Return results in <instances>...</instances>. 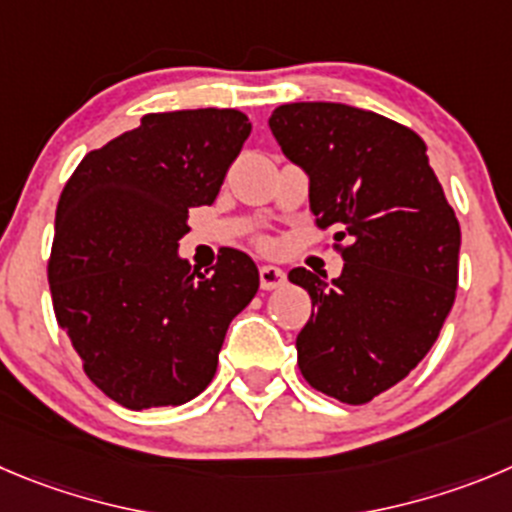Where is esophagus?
Instances as JSON below:
<instances>
[{"mask_svg":"<svg viewBox=\"0 0 512 512\" xmlns=\"http://www.w3.org/2000/svg\"><path fill=\"white\" fill-rule=\"evenodd\" d=\"M285 283V272L280 267L265 265L260 267V285L262 290H275Z\"/></svg>","mask_w":512,"mask_h":512,"instance_id":"34e87169","label":"esophagus"}]
</instances>
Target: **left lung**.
<instances>
[{
    "mask_svg": "<svg viewBox=\"0 0 512 512\" xmlns=\"http://www.w3.org/2000/svg\"><path fill=\"white\" fill-rule=\"evenodd\" d=\"M270 131L310 179L318 229H336V280L295 267L313 313L298 366L315 391L366 404L429 353L455 305L460 222L429 166L427 143L379 113L343 103H288Z\"/></svg>",
    "mask_w": 512,
    "mask_h": 512,
    "instance_id": "obj_1",
    "label": "left lung"
}]
</instances>
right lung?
<instances>
[{
  "mask_svg": "<svg viewBox=\"0 0 512 512\" xmlns=\"http://www.w3.org/2000/svg\"><path fill=\"white\" fill-rule=\"evenodd\" d=\"M252 123L232 108L148 113L90 151L60 194L47 260L57 326L121 407H179L214 379L224 336L260 288L224 247L207 272L176 255L191 207L212 204Z\"/></svg>",
  "mask_w": 512,
  "mask_h": 512,
  "instance_id": "1",
  "label": "right lung"
}]
</instances>
